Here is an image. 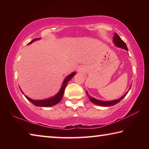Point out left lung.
Instances as JSON below:
<instances>
[{"label":"left lung","instance_id":"left-lung-1","mask_svg":"<svg viewBox=\"0 0 149 149\" xmlns=\"http://www.w3.org/2000/svg\"><path fill=\"white\" fill-rule=\"evenodd\" d=\"M113 41H114V44L116 45L117 47L120 48H122V49L127 50V47L126 46L125 43L122 41V39H121V38L119 37V35H118L117 33H114V39H113ZM127 93L128 92L126 93L125 95H123L122 97L120 98V99L114 100H112V101H102V100H99L95 99H93V98L89 97H89L91 101L95 104H97L99 106H102V107H111V106L116 104L117 103L120 102L121 100L123 99V98L125 97V96L127 94ZM87 95H89L87 93Z\"/></svg>","mask_w":149,"mask_h":149}]
</instances>
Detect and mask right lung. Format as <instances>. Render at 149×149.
<instances>
[{
	"instance_id": "add662e5",
	"label": "right lung",
	"mask_w": 149,
	"mask_h": 149,
	"mask_svg": "<svg viewBox=\"0 0 149 149\" xmlns=\"http://www.w3.org/2000/svg\"><path fill=\"white\" fill-rule=\"evenodd\" d=\"M37 39H39L38 38L34 39L33 40H32V41L30 42L29 44H31V42H33L35 41H36V40H37ZM75 74V72L72 73V74L69 75L68 76L65 78L64 81V82H63L62 87H61V89H60V91L56 95L51 98H50V99H45V100H35L31 99L30 98L26 97V95H25V97H26V99L27 100H29L30 102H32L33 104L35 106H36V107H52V106L56 104L57 103H58L60 101V100L62 99L63 95H64V93L65 88V87H66L68 82L69 81L72 79L73 76H74Z\"/></svg>"
}]
</instances>
